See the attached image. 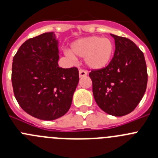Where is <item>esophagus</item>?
Returning a JSON list of instances; mask_svg holds the SVG:
<instances>
[{"mask_svg": "<svg viewBox=\"0 0 158 158\" xmlns=\"http://www.w3.org/2000/svg\"><path fill=\"white\" fill-rule=\"evenodd\" d=\"M79 77H84V76H86L87 75V72H86L83 69H80L79 71Z\"/></svg>", "mask_w": 158, "mask_h": 158, "instance_id": "obj_1", "label": "esophagus"}]
</instances>
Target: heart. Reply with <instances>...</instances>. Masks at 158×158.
Listing matches in <instances>:
<instances>
[{
    "mask_svg": "<svg viewBox=\"0 0 158 158\" xmlns=\"http://www.w3.org/2000/svg\"><path fill=\"white\" fill-rule=\"evenodd\" d=\"M114 51V43L109 38L89 36L72 43L71 52H67V55L72 58L73 55L85 57V63L88 68L101 69L109 64Z\"/></svg>",
    "mask_w": 158,
    "mask_h": 158,
    "instance_id": "heart-1",
    "label": "heart"
}]
</instances>
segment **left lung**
Instances as JSON below:
<instances>
[{
	"label": "left lung",
	"mask_w": 158,
	"mask_h": 158,
	"mask_svg": "<svg viewBox=\"0 0 158 158\" xmlns=\"http://www.w3.org/2000/svg\"><path fill=\"white\" fill-rule=\"evenodd\" d=\"M114 39V57L107 66L89 73L97 105L114 116L129 114L145 94L147 70L143 53L132 40L110 34Z\"/></svg>",
	"instance_id": "8db88e82"
}]
</instances>
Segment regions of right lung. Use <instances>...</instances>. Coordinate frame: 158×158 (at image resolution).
Instances as JSON below:
<instances>
[{"mask_svg": "<svg viewBox=\"0 0 158 158\" xmlns=\"http://www.w3.org/2000/svg\"><path fill=\"white\" fill-rule=\"evenodd\" d=\"M58 59V42L54 32L27 40L13 57L15 97L32 117L54 120L70 108L79 83V71L76 67L60 68Z\"/></svg>", "mask_w": 158, "mask_h": 158, "instance_id": "obj_1", "label": "right lung"}]
</instances>
